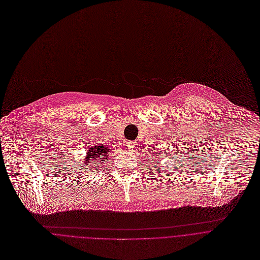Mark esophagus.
Here are the masks:
<instances>
[{
  "mask_svg": "<svg viewBox=\"0 0 260 260\" xmlns=\"http://www.w3.org/2000/svg\"><path fill=\"white\" fill-rule=\"evenodd\" d=\"M134 142L133 141H127V142H125V146H126V148L127 149H129V150H131V149H133L134 148Z\"/></svg>",
  "mask_w": 260,
  "mask_h": 260,
  "instance_id": "obj_1",
  "label": "esophagus"
}]
</instances>
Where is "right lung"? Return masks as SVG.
Returning <instances> with one entry per match:
<instances>
[{
    "mask_svg": "<svg viewBox=\"0 0 260 260\" xmlns=\"http://www.w3.org/2000/svg\"><path fill=\"white\" fill-rule=\"evenodd\" d=\"M111 153L110 148H108L107 145H102V144H97V145H92L90 148L87 150V155L84 160V165L89 166L91 169L97 168L99 165H95L98 162L100 164L103 163L106 159H108L109 154Z\"/></svg>",
    "mask_w": 260,
    "mask_h": 260,
    "instance_id": "obj_1",
    "label": "right lung"
}]
</instances>
